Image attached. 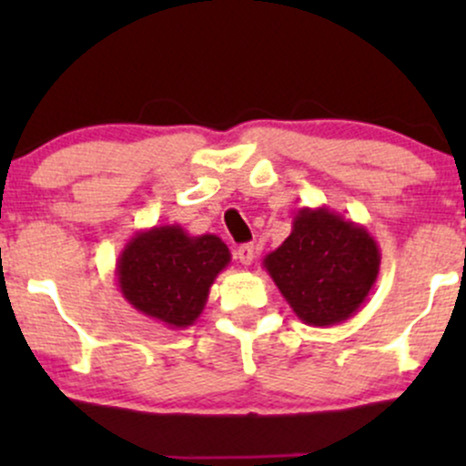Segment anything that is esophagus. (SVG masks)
<instances>
[{"mask_svg": "<svg viewBox=\"0 0 466 466\" xmlns=\"http://www.w3.org/2000/svg\"><path fill=\"white\" fill-rule=\"evenodd\" d=\"M237 258H238V263L245 265V267L254 263V258H256V245H254V243L240 245V248L237 249Z\"/></svg>", "mask_w": 466, "mask_h": 466, "instance_id": "esophagus-1", "label": "esophagus"}]
</instances>
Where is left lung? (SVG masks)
Segmentation results:
<instances>
[{
  "mask_svg": "<svg viewBox=\"0 0 466 466\" xmlns=\"http://www.w3.org/2000/svg\"><path fill=\"white\" fill-rule=\"evenodd\" d=\"M379 265L381 251L372 234L326 206L300 208L285 243L263 260L293 313L322 329L360 311Z\"/></svg>",
  "mask_w": 466,
  "mask_h": 466,
  "instance_id": "1",
  "label": "left lung"
}]
</instances>
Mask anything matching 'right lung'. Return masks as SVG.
<instances>
[{"mask_svg":"<svg viewBox=\"0 0 466 466\" xmlns=\"http://www.w3.org/2000/svg\"><path fill=\"white\" fill-rule=\"evenodd\" d=\"M229 258L215 234L190 237L181 226H155L133 234L120 251L117 287L136 311L168 329H188Z\"/></svg>","mask_w":466,"mask_h":466,"instance_id":"obj_1","label":"right lung"}]
</instances>
